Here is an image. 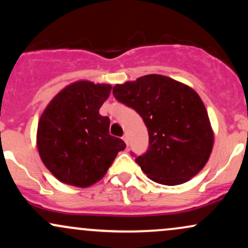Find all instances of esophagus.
<instances>
[{"instance_id": "1", "label": "esophagus", "mask_w": 248, "mask_h": 248, "mask_svg": "<svg viewBox=\"0 0 248 248\" xmlns=\"http://www.w3.org/2000/svg\"><path fill=\"white\" fill-rule=\"evenodd\" d=\"M122 140L126 142V144L128 146V135H127V134H124V135L122 136Z\"/></svg>"}]
</instances>
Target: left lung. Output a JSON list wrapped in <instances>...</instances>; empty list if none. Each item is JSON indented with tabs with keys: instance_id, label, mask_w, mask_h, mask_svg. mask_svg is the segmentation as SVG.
<instances>
[{
	"instance_id": "8db88e82",
	"label": "left lung",
	"mask_w": 248,
	"mask_h": 248,
	"mask_svg": "<svg viewBox=\"0 0 248 248\" xmlns=\"http://www.w3.org/2000/svg\"><path fill=\"white\" fill-rule=\"evenodd\" d=\"M113 94L146 124L149 147L135 161L152 181L178 186L203 169L212 152L213 130L201 96L191 87L148 75L116 84Z\"/></svg>"
}]
</instances>
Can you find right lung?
<instances>
[{
    "label": "right lung",
    "instance_id": "right-lung-1",
    "mask_svg": "<svg viewBox=\"0 0 248 248\" xmlns=\"http://www.w3.org/2000/svg\"><path fill=\"white\" fill-rule=\"evenodd\" d=\"M112 86L79 80L49 102L37 128V148L44 166L62 183L87 187L106 175L121 139L109 135V118L99 109Z\"/></svg>",
    "mask_w": 248,
    "mask_h": 248
}]
</instances>
